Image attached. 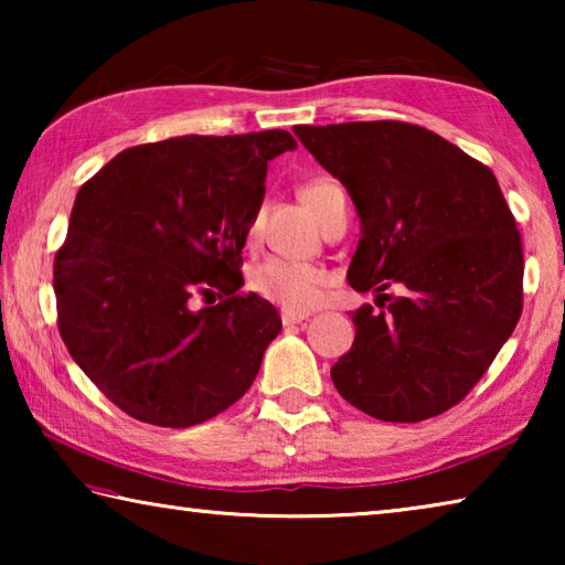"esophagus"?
<instances>
[{
    "instance_id": "1",
    "label": "esophagus",
    "mask_w": 565,
    "mask_h": 565,
    "mask_svg": "<svg viewBox=\"0 0 565 565\" xmlns=\"http://www.w3.org/2000/svg\"><path fill=\"white\" fill-rule=\"evenodd\" d=\"M303 319H309V313H306V311L281 309V323H284V327H294V323H301Z\"/></svg>"
}]
</instances>
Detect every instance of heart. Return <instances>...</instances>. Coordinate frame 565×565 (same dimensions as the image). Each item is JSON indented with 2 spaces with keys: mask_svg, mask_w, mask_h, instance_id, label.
<instances>
[{
  "mask_svg": "<svg viewBox=\"0 0 565 565\" xmlns=\"http://www.w3.org/2000/svg\"><path fill=\"white\" fill-rule=\"evenodd\" d=\"M337 191H341L339 181H333L331 177H313L301 186V199L321 222L323 214H327L329 199ZM256 224L252 226V232ZM248 284H252V289L262 299L281 306V309L309 311L321 301L323 291H327L329 274L317 264L269 259L256 266L252 276H248Z\"/></svg>",
  "mask_w": 565,
  "mask_h": 565,
  "instance_id": "1",
  "label": "heart"
}]
</instances>
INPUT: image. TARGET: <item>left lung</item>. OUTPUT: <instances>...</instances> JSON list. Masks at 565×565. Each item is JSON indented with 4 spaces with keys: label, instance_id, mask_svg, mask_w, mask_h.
Returning a JSON list of instances; mask_svg holds the SVG:
<instances>
[{
    "label": "left lung",
    "instance_id": "left-lung-1",
    "mask_svg": "<svg viewBox=\"0 0 565 565\" xmlns=\"http://www.w3.org/2000/svg\"><path fill=\"white\" fill-rule=\"evenodd\" d=\"M353 199L349 266L376 306L331 366L339 394L391 424L444 414L489 371L523 311V246L493 171L408 121L294 127ZM396 285L398 297L383 291ZM388 300V305L383 301Z\"/></svg>",
    "mask_w": 565,
    "mask_h": 565
}]
</instances>
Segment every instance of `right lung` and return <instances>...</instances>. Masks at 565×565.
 <instances>
[{
  "mask_svg": "<svg viewBox=\"0 0 565 565\" xmlns=\"http://www.w3.org/2000/svg\"><path fill=\"white\" fill-rule=\"evenodd\" d=\"M289 149L284 129L189 134L124 149L82 184L54 254L56 327L124 414L196 426L254 384L281 319L242 291V248Z\"/></svg>",
  "mask_w": 565,
  "mask_h": 565,
  "instance_id": "obj_1",
  "label": "right lung"
}]
</instances>
